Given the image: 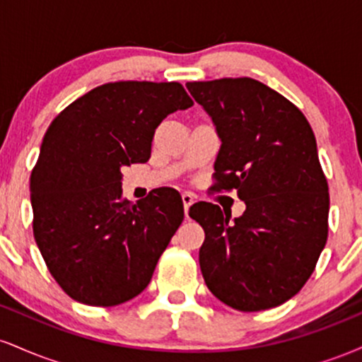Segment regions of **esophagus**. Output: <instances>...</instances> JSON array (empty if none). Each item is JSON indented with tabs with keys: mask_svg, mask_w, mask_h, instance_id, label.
<instances>
[{
	"mask_svg": "<svg viewBox=\"0 0 362 362\" xmlns=\"http://www.w3.org/2000/svg\"><path fill=\"white\" fill-rule=\"evenodd\" d=\"M182 202H184V213H185V218H189V207L194 204L195 202V197L192 194H189V192H185V194H182Z\"/></svg>",
	"mask_w": 362,
	"mask_h": 362,
	"instance_id": "obj_1",
	"label": "esophagus"
}]
</instances>
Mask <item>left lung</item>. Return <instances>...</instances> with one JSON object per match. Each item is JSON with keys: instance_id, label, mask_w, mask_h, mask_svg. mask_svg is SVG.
I'll use <instances>...</instances> for the list:
<instances>
[{"instance_id": "left-lung-1", "label": "left lung", "mask_w": 362, "mask_h": 362, "mask_svg": "<svg viewBox=\"0 0 362 362\" xmlns=\"http://www.w3.org/2000/svg\"><path fill=\"white\" fill-rule=\"evenodd\" d=\"M221 139L218 190H236L240 218L204 202L189 216L204 228L199 250L211 293L240 311L286 303L315 271L328 236V185L303 112L252 78L187 83Z\"/></svg>"}]
</instances>
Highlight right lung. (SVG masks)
Wrapping results in <instances>:
<instances>
[{"mask_svg": "<svg viewBox=\"0 0 362 362\" xmlns=\"http://www.w3.org/2000/svg\"><path fill=\"white\" fill-rule=\"evenodd\" d=\"M192 105L180 83L115 81L51 122L30 177L34 236L73 300L115 306L149 284L184 221V204L170 189L132 204L122 197L120 168L146 163L161 120Z\"/></svg>", "mask_w": 362, "mask_h": 362, "instance_id": "1", "label": "right lung"}]
</instances>
